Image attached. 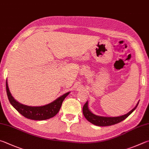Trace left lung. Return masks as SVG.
<instances>
[{
	"label": "left lung",
	"instance_id": "1",
	"mask_svg": "<svg viewBox=\"0 0 149 149\" xmlns=\"http://www.w3.org/2000/svg\"><path fill=\"white\" fill-rule=\"evenodd\" d=\"M139 101L137 102L136 107L133 109H132L130 111H129L126 114L119 116V117H102V116H98L94 114L91 112V111L88 109V101L85 103V104L83 105V113L86 119L90 122L92 124L94 125L98 126H111L113 124L119 123L120 122L124 120V119L128 117L136 109L137 105L139 104Z\"/></svg>",
	"mask_w": 149,
	"mask_h": 149
}]
</instances>
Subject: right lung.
Masks as SVG:
<instances>
[{
    "mask_svg": "<svg viewBox=\"0 0 149 149\" xmlns=\"http://www.w3.org/2000/svg\"><path fill=\"white\" fill-rule=\"evenodd\" d=\"M6 85L8 98L12 106L25 117L35 120H47L55 116L60 110L64 100L70 93L63 94L49 104L42 106H29L21 104L14 99L10 91L7 80Z\"/></svg>",
    "mask_w": 149,
    "mask_h": 149,
    "instance_id": "add662e5",
    "label": "right lung"
}]
</instances>
